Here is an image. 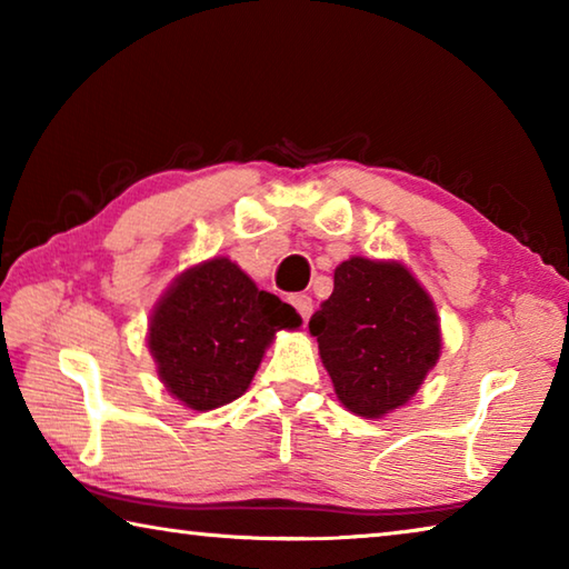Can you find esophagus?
Masks as SVG:
<instances>
[{
    "mask_svg": "<svg viewBox=\"0 0 569 569\" xmlns=\"http://www.w3.org/2000/svg\"><path fill=\"white\" fill-rule=\"evenodd\" d=\"M291 303L296 306V311L301 313L303 321L313 313V301H311V296H308V293H293L291 296Z\"/></svg>",
    "mask_w": 569,
    "mask_h": 569,
    "instance_id": "34e87169",
    "label": "esophagus"
}]
</instances>
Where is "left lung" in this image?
Wrapping results in <instances>:
<instances>
[{"label": "left lung", "instance_id": "1", "mask_svg": "<svg viewBox=\"0 0 569 569\" xmlns=\"http://www.w3.org/2000/svg\"><path fill=\"white\" fill-rule=\"evenodd\" d=\"M336 397L366 419L407 403L439 359L435 303L399 263L351 258L308 321Z\"/></svg>", "mask_w": 569, "mask_h": 569}]
</instances>
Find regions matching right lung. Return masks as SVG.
I'll use <instances>...</instances> for the list:
<instances>
[{
    "label": "right lung",
    "mask_w": 569,
    "mask_h": 569,
    "mask_svg": "<svg viewBox=\"0 0 569 569\" xmlns=\"http://www.w3.org/2000/svg\"><path fill=\"white\" fill-rule=\"evenodd\" d=\"M301 316L258 291L228 258L182 273L150 319V351L172 397L210 411L248 389L276 331L298 329Z\"/></svg>",
    "instance_id": "obj_1"
}]
</instances>
